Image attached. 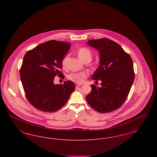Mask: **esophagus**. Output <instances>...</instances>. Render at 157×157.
Instances as JSON below:
<instances>
[{"instance_id":"esophagus-1","label":"esophagus","mask_w":157,"mask_h":157,"mask_svg":"<svg viewBox=\"0 0 157 157\" xmlns=\"http://www.w3.org/2000/svg\"><path fill=\"white\" fill-rule=\"evenodd\" d=\"M81 86V84H76V88H78V87H79V86Z\"/></svg>"}]
</instances>
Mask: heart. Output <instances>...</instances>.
Here are the masks:
<instances>
[{"mask_svg": "<svg viewBox=\"0 0 157 157\" xmlns=\"http://www.w3.org/2000/svg\"><path fill=\"white\" fill-rule=\"evenodd\" d=\"M78 55L79 59L83 62L85 60H91L92 53L88 48H82L78 51ZM68 56H65L62 60V66L65 68L67 67V60ZM87 74L86 72H72L67 76V78L73 82L81 83L84 81V79L86 78Z\"/></svg>", "mask_w": 157, "mask_h": 157, "instance_id": "obj_1", "label": "heart"}]
</instances>
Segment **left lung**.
I'll use <instances>...</instances> for the list:
<instances>
[{
	"instance_id": "1",
	"label": "left lung",
	"mask_w": 157,
	"mask_h": 157,
	"mask_svg": "<svg viewBox=\"0 0 157 157\" xmlns=\"http://www.w3.org/2000/svg\"><path fill=\"white\" fill-rule=\"evenodd\" d=\"M87 44L99 52L100 65L92 79L101 81V87L91 85L86 101L97 112H112L124 104L134 82L132 60L119 44L109 39L88 40Z\"/></svg>"
}]
</instances>
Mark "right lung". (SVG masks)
Wrapping results in <instances>:
<instances>
[{"label":"right lung","mask_w":157,"mask_h":157,"mask_svg":"<svg viewBox=\"0 0 157 157\" xmlns=\"http://www.w3.org/2000/svg\"><path fill=\"white\" fill-rule=\"evenodd\" d=\"M71 44L52 40L37 45L26 53L20 69V77L26 98L42 111H57L67 102L75 90L74 83H53L54 78L63 75L60 71L62 60Z\"/></svg>","instance_id":"1"}]
</instances>
